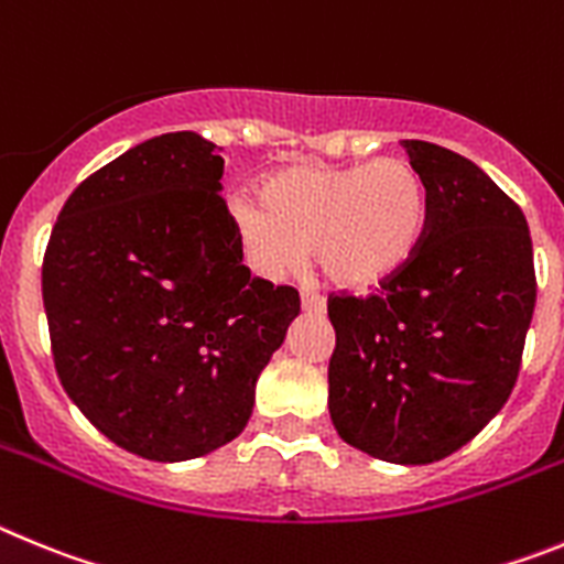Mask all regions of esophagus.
Masks as SVG:
<instances>
[{
  "label": "esophagus",
  "mask_w": 564,
  "mask_h": 564,
  "mask_svg": "<svg viewBox=\"0 0 564 564\" xmlns=\"http://www.w3.org/2000/svg\"><path fill=\"white\" fill-rule=\"evenodd\" d=\"M301 308H303V312H308V314H326V301H323L319 294H312V292H306V289H303V292H301Z\"/></svg>",
  "instance_id": "esophagus-1"
}]
</instances>
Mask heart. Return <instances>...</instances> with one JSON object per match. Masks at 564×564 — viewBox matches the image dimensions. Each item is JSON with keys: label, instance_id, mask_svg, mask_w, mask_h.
I'll use <instances>...</instances> for the list:
<instances>
[{"label": "heart", "instance_id": "1", "mask_svg": "<svg viewBox=\"0 0 564 564\" xmlns=\"http://www.w3.org/2000/svg\"><path fill=\"white\" fill-rule=\"evenodd\" d=\"M261 207H232L247 258L270 278L297 272L314 250L343 292H373L413 261L427 232L424 176L402 156L332 169L289 165L258 187Z\"/></svg>", "mask_w": 564, "mask_h": 564}]
</instances>
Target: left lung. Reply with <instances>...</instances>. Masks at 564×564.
<instances>
[{"label": "left lung", "mask_w": 564, "mask_h": 564, "mask_svg": "<svg viewBox=\"0 0 564 564\" xmlns=\"http://www.w3.org/2000/svg\"><path fill=\"white\" fill-rule=\"evenodd\" d=\"M402 145L427 185V232L379 294L328 297V410L345 444L421 466L469 444L509 402L536 278L529 221L475 162Z\"/></svg>", "instance_id": "obj_1"}]
</instances>
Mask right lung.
Masks as SVG:
<instances>
[{
    "label": "right lung",
    "instance_id": "add662e5",
    "mask_svg": "<svg viewBox=\"0 0 564 564\" xmlns=\"http://www.w3.org/2000/svg\"><path fill=\"white\" fill-rule=\"evenodd\" d=\"M221 149L194 131L134 145L58 213L42 294L58 379L129 453L191 460L247 427L301 297L250 278L221 199Z\"/></svg>",
    "mask_w": 564,
    "mask_h": 564
}]
</instances>
